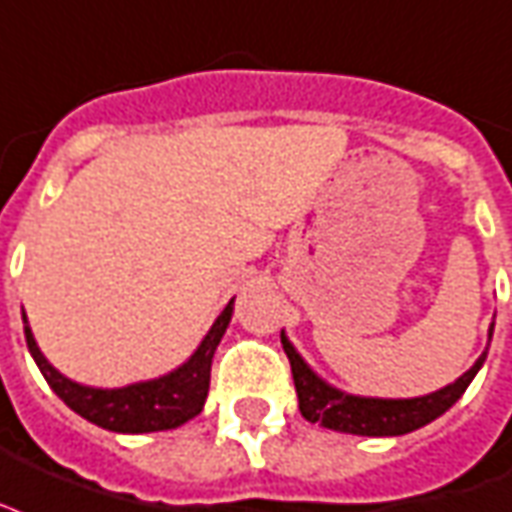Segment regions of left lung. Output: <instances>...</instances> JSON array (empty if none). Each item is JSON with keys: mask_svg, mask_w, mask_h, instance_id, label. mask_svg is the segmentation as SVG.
Listing matches in <instances>:
<instances>
[{"mask_svg": "<svg viewBox=\"0 0 512 512\" xmlns=\"http://www.w3.org/2000/svg\"><path fill=\"white\" fill-rule=\"evenodd\" d=\"M494 330V327H491ZM282 346L287 360H290L292 378H295V392L303 419L317 421L327 429L349 432V435H368V438H392L405 435L413 429L424 427L429 421L451 408L464 395L475 373L481 370L486 351H483L473 368L459 376L454 384L443 386L440 392L427 397H413V400H373V397L343 395L333 386H327L322 378L300 360V354L292 349V343L282 335Z\"/></svg>", "mask_w": 512, "mask_h": 512, "instance_id": "1", "label": "left lung"}]
</instances>
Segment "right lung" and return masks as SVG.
Listing matches in <instances>:
<instances>
[{
    "mask_svg": "<svg viewBox=\"0 0 512 512\" xmlns=\"http://www.w3.org/2000/svg\"><path fill=\"white\" fill-rule=\"evenodd\" d=\"M233 314V300L222 311L212 330L206 333L201 346L195 349L190 360L177 368L174 373L144 384H131L123 389H93V386L74 384L64 378L48 360L42 357L37 341L29 330V322L23 325L26 333V346L31 357L42 370V376L50 384V389L64 400L74 413L83 419L109 432H126V435H139V432H161V429H174L185 424L193 416L201 413L209 395V376H212V357L222 333Z\"/></svg>",
    "mask_w": 512,
    "mask_h": 512,
    "instance_id": "1",
    "label": "right lung"
}]
</instances>
